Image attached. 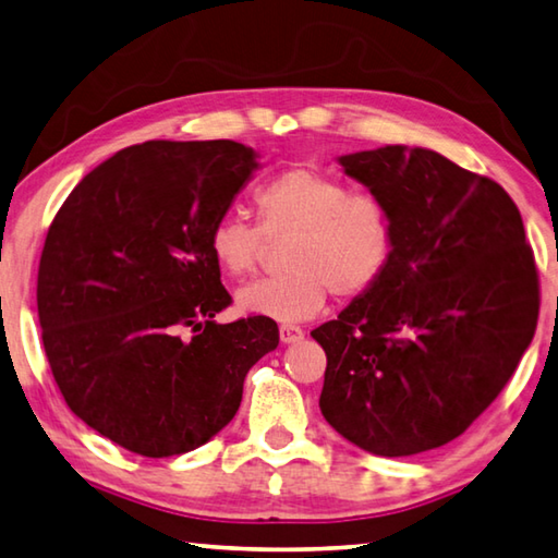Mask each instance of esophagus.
<instances>
[{
	"label": "esophagus",
	"mask_w": 558,
	"mask_h": 558,
	"mask_svg": "<svg viewBox=\"0 0 558 558\" xmlns=\"http://www.w3.org/2000/svg\"><path fill=\"white\" fill-rule=\"evenodd\" d=\"M302 336H304V331L300 329V326H294V324H280V341H282V343H298Z\"/></svg>",
	"instance_id": "obj_1"
}]
</instances>
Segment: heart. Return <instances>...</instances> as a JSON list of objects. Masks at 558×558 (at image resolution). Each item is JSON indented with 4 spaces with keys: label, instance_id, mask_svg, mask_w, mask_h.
Masks as SVG:
<instances>
[{
    "label": "heart",
    "instance_id": "obj_1",
    "mask_svg": "<svg viewBox=\"0 0 558 558\" xmlns=\"http://www.w3.org/2000/svg\"><path fill=\"white\" fill-rule=\"evenodd\" d=\"M254 203L258 225L222 215L207 236L215 264L232 278L256 268L266 236H290V270L251 280L236 292V307L244 314L310 319L324 310L331 292L343 302L360 300L387 272L397 227L379 195L351 191L324 171L294 167L260 185Z\"/></svg>",
    "mask_w": 558,
    "mask_h": 558
}]
</instances>
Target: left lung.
Wrapping results in <instances>:
<instances>
[{
    "label": "left lung",
    "instance_id": "obj_1",
    "mask_svg": "<svg viewBox=\"0 0 558 558\" xmlns=\"http://www.w3.org/2000/svg\"><path fill=\"white\" fill-rule=\"evenodd\" d=\"M395 215L377 286L314 329L326 353L319 407L379 457L450 442L490 407L532 343L539 276L518 205L496 181L423 147L338 159Z\"/></svg>",
    "mask_w": 558,
    "mask_h": 558
}]
</instances>
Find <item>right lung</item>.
Segmentation results:
<instances>
[{
  "label": "right lung",
  "instance_id": "add662e5",
  "mask_svg": "<svg viewBox=\"0 0 558 558\" xmlns=\"http://www.w3.org/2000/svg\"><path fill=\"white\" fill-rule=\"evenodd\" d=\"M258 169L232 140H149L86 173L48 229L38 319L74 416L125 450L171 457L234 418L244 377L280 333L229 307L213 225Z\"/></svg>",
  "mask_w": 558,
  "mask_h": 558
}]
</instances>
